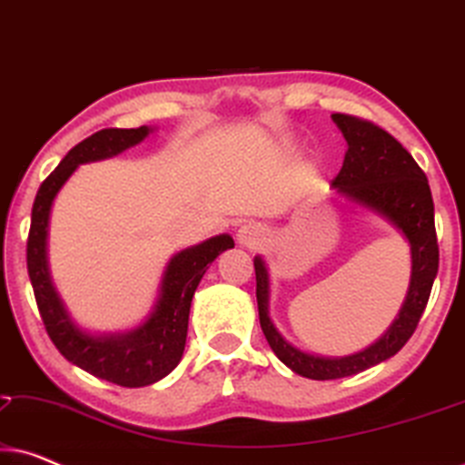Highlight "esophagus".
<instances>
[{"mask_svg": "<svg viewBox=\"0 0 465 465\" xmlns=\"http://www.w3.org/2000/svg\"><path fill=\"white\" fill-rule=\"evenodd\" d=\"M237 241H239L241 247H250V250H253V247H258V245L264 243L266 232H264L262 226L252 224V222H250V224H243V226L239 228Z\"/></svg>", "mask_w": 465, "mask_h": 465, "instance_id": "obj_1", "label": "esophagus"}]
</instances>
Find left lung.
Here are the masks:
<instances>
[{
    "label": "left lung",
    "instance_id": "left-lung-1",
    "mask_svg": "<svg viewBox=\"0 0 465 465\" xmlns=\"http://www.w3.org/2000/svg\"><path fill=\"white\" fill-rule=\"evenodd\" d=\"M347 142L345 161L332 180L336 194L379 213L411 243V285L404 304L387 332L364 351L345 358H322L292 345L279 334L269 317V272L256 256V298L260 326L269 345L290 371L307 379L330 381L358 374L396 355L406 345L421 320L438 272V239L434 201L428 177L398 139L371 120L332 114Z\"/></svg>",
    "mask_w": 465,
    "mask_h": 465
}]
</instances>
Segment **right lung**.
<instances>
[{
	"label": "right lung",
	"instance_id": "add662e5",
	"mask_svg": "<svg viewBox=\"0 0 465 465\" xmlns=\"http://www.w3.org/2000/svg\"><path fill=\"white\" fill-rule=\"evenodd\" d=\"M150 126L139 129H101L74 145L53 173L37 190L31 209L27 239V271L42 322L54 347L65 360L93 377L120 387H143L173 371L180 364L188 334L190 302L209 264L222 252L234 247L231 234H218L203 243L175 253L164 269L161 292L148 320L124 334H91L69 317L48 271L46 239L50 207L56 193L78 164L104 161L133 148L150 135Z\"/></svg>",
	"mask_w": 465,
	"mask_h": 465
}]
</instances>
